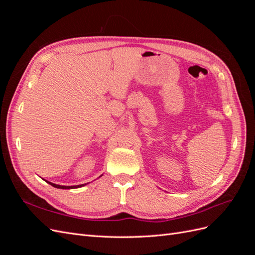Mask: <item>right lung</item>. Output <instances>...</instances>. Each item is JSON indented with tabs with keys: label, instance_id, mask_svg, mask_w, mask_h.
Here are the masks:
<instances>
[{
	"label": "right lung",
	"instance_id": "obj_1",
	"mask_svg": "<svg viewBox=\"0 0 255 255\" xmlns=\"http://www.w3.org/2000/svg\"><path fill=\"white\" fill-rule=\"evenodd\" d=\"M48 182V181H47ZM50 185H52L53 187H56V188H61V189H72V188H79V187H82L84 186V185L86 184H82V185H78V186H61V185H56V184H53L51 182H48Z\"/></svg>",
	"mask_w": 255,
	"mask_h": 255
}]
</instances>
